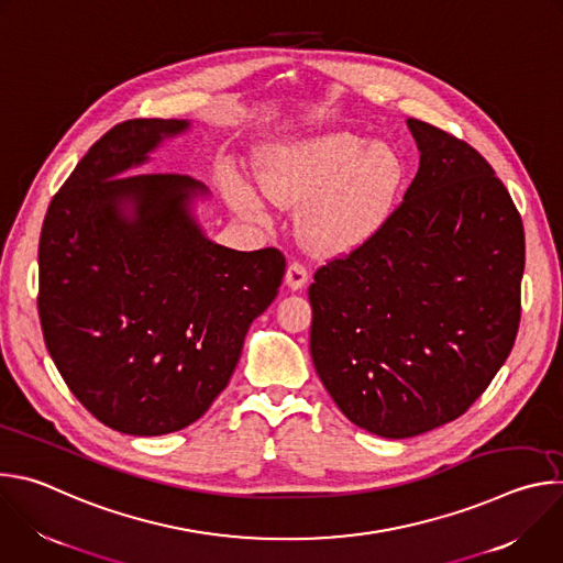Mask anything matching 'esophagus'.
Returning a JSON list of instances; mask_svg holds the SVG:
<instances>
[{"label": "esophagus", "mask_w": 563, "mask_h": 563, "mask_svg": "<svg viewBox=\"0 0 563 563\" xmlns=\"http://www.w3.org/2000/svg\"><path fill=\"white\" fill-rule=\"evenodd\" d=\"M307 278H309V272H307V265L300 263V261H291L287 265V272H285V283L291 287V289H302L307 285Z\"/></svg>", "instance_id": "obj_1"}]
</instances>
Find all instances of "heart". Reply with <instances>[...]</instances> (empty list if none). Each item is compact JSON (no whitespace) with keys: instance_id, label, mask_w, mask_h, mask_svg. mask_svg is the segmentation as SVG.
<instances>
[{"instance_id":"1","label":"heart","mask_w":563,"mask_h":563,"mask_svg":"<svg viewBox=\"0 0 563 563\" xmlns=\"http://www.w3.org/2000/svg\"><path fill=\"white\" fill-rule=\"evenodd\" d=\"M406 163L400 153L365 135L334 131L269 148L263 189L280 205H299L298 224L309 243L323 252L352 250L372 238L391 216ZM235 205L263 216L267 197L238 183Z\"/></svg>"}]
</instances>
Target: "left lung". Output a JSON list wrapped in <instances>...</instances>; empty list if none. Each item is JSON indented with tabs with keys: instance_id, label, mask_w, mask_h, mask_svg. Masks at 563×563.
<instances>
[{
	"instance_id": "1",
	"label": "left lung",
	"mask_w": 563,
	"mask_h": 563,
	"mask_svg": "<svg viewBox=\"0 0 563 563\" xmlns=\"http://www.w3.org/2000/svg\"><path fill=\"white\" fill-rule=\"evenodd\" d=\"M419 172L387 222L309 285L313 367L341 412L408 439L459 419L521 320V216L486 157L410 118Z\"/></svg>"
}]
</instances>
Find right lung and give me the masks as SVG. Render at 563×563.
Listing matches in <instances>:
<instances>
[{"label":"right lung","instance_id":"right-lung-1","mask_svg":"<svg viewBox=\"0 0 563 563\" xmlns=\"http://www.w3.org/2000/svg\"><path fill=\"white\" fill-rule=\"evenodd\" d=\"M187 126L137 118L109 129L53 196L40 235L46 350L79 404L133 437L178 432L209 410L285 276L276 247L235 252L202 235L194 178L120 176Z\"/></svg>","mask_w":563,"mask_h":563}]
</instances>
